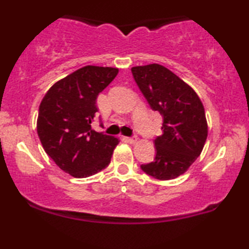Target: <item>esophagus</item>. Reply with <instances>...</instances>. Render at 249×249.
<instances>
[{
    "label": "esophagus",
    "instance_id": "esophagus-1",
    "mask_svg": "<svg viewBox=\"0 0 249 249\" xmlns=\"http://www.w3.org/2000/svg\"><path fill=\"white\" fill-rule=\"evenodd\" d=\"M125 141L128 142H130V144H134V142H137L138 138L137 137H125Z\"/></svg>",
    "mask_w": 249,
    "mask_h": 249
}]
</instances>
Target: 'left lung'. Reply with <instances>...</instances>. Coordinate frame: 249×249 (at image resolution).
Listing matches in <instances>:
<instances>
[{
    "label": "left lung",
    "instance_id": "1",
    "mask_svg": "<svg viewBox=\"0 0 249 249\" xmlns=\"http://www.w3.org/2000/svg\"><path fill=\"white\" fill-rule=\"evenodd\" d=\"M131 72L149 107L163 117V134L154 141V161L141 168L155 179H175L189 169L205 145L207 122L202 101L188 84L161 64L134 67Z\"/></svg>",
    "mask_w": 249,
    "mask_h": 249
}]
</instances>
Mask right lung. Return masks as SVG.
Here are the masks:
<instances>
[{
  "label": "right lung",
  "instance_id": "1",
  "mask_svg": "<svg viewBox=\"0 0 249 249\" xmlns=\"http://www.w3.org/2000/svg\"><path fill=\"white\" fill-rule=\"evenodd\" d=\"M118 68L86 66L56 81L39 105L37 134L44 151L64 172L87 178L111 162L119 139L91 129L98 94Z\"/></svg>",
  "mask_w": 249,
  "mask_h": 249
}]
</instances>
